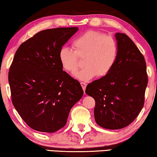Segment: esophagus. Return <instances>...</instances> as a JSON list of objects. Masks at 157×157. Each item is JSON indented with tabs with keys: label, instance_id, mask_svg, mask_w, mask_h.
Here are the masks:
<instances>
[{
	"label": "esophagus",
	"instance_id": "esophagus-1",
	"mask_svg": "<svg viewBox=\"0 0 157 157\" xmlns=\"http://www.w3.org/2000/svg\"><path fill=\"white\" fill-rule=\"evenodd\" d=\"M80 84H81V86H82V89H83L84 92H85V89H86V84L85 82H80Z\"/></svg>",
	"mask_w": 157,
	"mask_h": 157
}]
</instances>
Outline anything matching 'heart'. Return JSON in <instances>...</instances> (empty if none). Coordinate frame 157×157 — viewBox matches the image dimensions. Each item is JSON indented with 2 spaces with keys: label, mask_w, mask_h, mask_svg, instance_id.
I'll return each mask as SVG.
<instances>
[{
  "label": "heart",
  "mask_w": 157,
  "mask_h": 157,
  "mask_svg": "<svg viewBox=\"0 0 157 157\" xmlns=\"http://www.w3.org/2000/svg\"><path fill=\"white\" fill-rule=\"evenodd\" d=\"M75 51L63 47L59 51L62 67L69 72H74L79 67V58H84V67L74 76L86 82L96 76L106 75L115 64L118 47L116 39L98 32H88L72 43Z\"/></svg>",
  "instance_id": "b5f03b06"
}]
</instances>
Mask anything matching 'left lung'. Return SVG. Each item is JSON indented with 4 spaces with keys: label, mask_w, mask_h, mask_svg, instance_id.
<instances>
[{
    "label": "left lung",
    "mask_w": 157,
    "mask_h": 157,
    "mask_svg": "<svg viewBox=\"0 0 157 157\" xmlns=\"http://www.w3.org/2000/svg\"><path fill=\"white\" fill-rule=\"evenodd\" d=\"M118 58L106 75L86 86L85 92L95 100V121L109 130L121 129L141 111L148 83L143 55L125 34H115Z\"/></svg>",
    "instance_id": "1"
}]
</instances>
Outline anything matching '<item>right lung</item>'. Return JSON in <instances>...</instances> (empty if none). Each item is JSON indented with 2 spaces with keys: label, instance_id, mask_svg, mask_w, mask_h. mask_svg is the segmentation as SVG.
I'll use <instances>...</instances> for the list:
<instances>
[{
  "label": "right lung",
  "instance_id": "right-lung-1",
  "mask_svg": "<svg viewBox=\"0 0 157 157\" xmlns=\"http://www.w3.org/2000/svg\"><path fill=\"white\" fill-rule=\"evenodd\" d=\"M78 31L43 30L16 51L8 73L12 101L32 129L54 132L63 128L72 107L82 97L80 84L63 71L59 60L60 48Z\"/></svg>",
  "mask_w": 157,
  "mask_h": 157
}]
</instances>
